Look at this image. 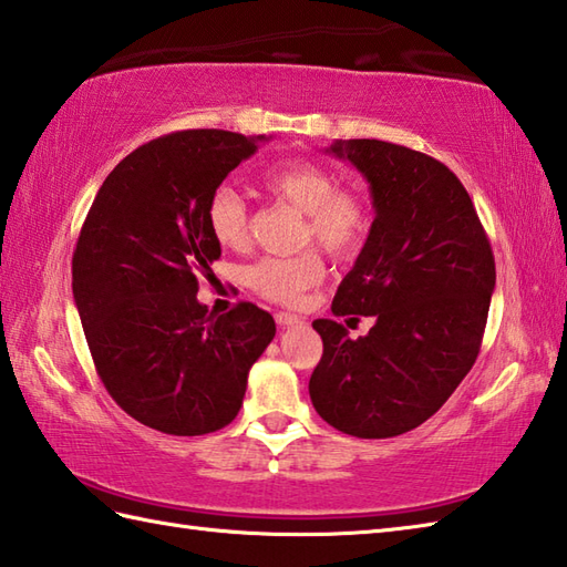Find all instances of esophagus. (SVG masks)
Instances as JSON below:
<instances>
[{
	"label": "esophagus",
	"mask_w": 567,
	"mask_h": 567,
	"mask_svg": "<svg viewBox=\"0 0 567 567\" xmlns=\"http://www.w3.org/2000/svg\"><path fill=\"white\" fill-rule=\"evenodd\" d=\"M275 321L277 327H295V323H302L297 315H290V311H275Z\"/></svg>",
	"instance_id": "34e87169"
}]
</instances>
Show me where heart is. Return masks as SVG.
Returning a JSON list of instances; mask_svg holds the SVG:
<instances>
[{
	"label": "heart",
	"mask_w": 567,
	"mask_h": 567,
	"mask_svg": "<svg viewBox=\"0 0 567 567\" xmlns=\"http://www.w3.org/2000/svg\"><path fill=\"white\" fill-rule=\"evenodd\" d=\"M260 183L268 195L302 212L299 246L317 244L333 260H351L365 248L372 234V202L363 189L343 187L319 163L295 161L265 171ZM212 236L226 248H244L250 238V207L240 192L221 185L207 199ZM323 277V258L317 248L295 256H265L244 270L252 292L275 305H297Z\"/></svg>",
	"instance_id": "b5f03b06"
}]
</instances>
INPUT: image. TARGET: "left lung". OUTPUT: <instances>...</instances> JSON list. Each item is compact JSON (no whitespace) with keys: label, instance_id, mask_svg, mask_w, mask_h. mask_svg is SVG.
<instances>
[{"label":"left lung","instance_id":"obj_1","mask_svg":"<svg viewBox=\"0 0 567 567\" xmlns=\"http://www.w3.org/2000/svg\"><path fill=\"white\" fill-rule=\"evenodd\" d=\"M331 153L370 179L375 221L333 297L336 317H375L363 339L317 319L323 341L309 378L319 416L355 439H392L424 424L475 365L495 256L475 204L449 167L378 138Z\"/></svg>","mask_w":567,"mask_h":567}]
</instances>
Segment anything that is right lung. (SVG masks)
<instances>
[{
    "label": "right lung",
    "instance_id": "add662e5",
    "mask_svg": "<svg viewBox=\"0 0 567 567\" xmlns=\"http://www.w3.org/2000/svg\"><path fill=\"white\" fill-rule=\"evenodd\" d=\"M258 138L173 131L106 175L72 252V292L94 370L128 416L171 436H204L236 419L248 370L275 336L260 307L214 317L197 302L221 246L207 199Z\"/></svg>",
    "mask_w": 567,
    "mask_h": 567
}]
</instances>
